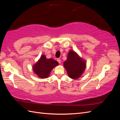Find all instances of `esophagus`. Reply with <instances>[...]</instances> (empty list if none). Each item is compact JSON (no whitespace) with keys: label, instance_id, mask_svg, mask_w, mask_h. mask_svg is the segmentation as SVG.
Returning a JSON list of instances; mask_svg holds the SVG:
<instances>
[{"label":"esophagus","instance_id":"obj_1","mask_svg":"<svg viewBox=\"0 0 120 120\" xmlns=\"http://www.w3.org/2000/svg\"><path fill=\"white\" fill-rule=\"evenodd\" d=\"M57 62L59 63V64H60V63H61V61H60V59H57Z\"/></svg>","mask_w":120,"mask_h":120}]
</instances>
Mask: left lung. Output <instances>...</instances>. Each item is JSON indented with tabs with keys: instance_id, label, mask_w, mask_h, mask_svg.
Instances as JSON below:
<instances>
[{
	"instance_id": "1",
	"label": "left lung",
	"mask_w": 120,
	"mask_h": 120,
	"mask_svg": "<svg viewBox=\"0 0 120 120\" xmlns=\"http://www.w3.org/2000/svg\"><path fill=\"white\" fill-rule=\"evenodd\" d=\"M64 66L67 70L69 77L76 79L81 77L86 67V62L75 51H69L67 60L64 63Z\"/></svg>"
}]
</instances>
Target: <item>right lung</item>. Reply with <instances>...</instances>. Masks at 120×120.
Masks as SVG:
<instances>
[{
  "instance_id": "obj_1",
  "label": "right lung",
  "mask_w": 120,
  "mask_h": 120,
  "mask_svg": "<svg viewBox=\"0 0 120 120\" xmlns=\"http://www.w3.org/2000/svg\"><path fill=\"white\" fill-rule=\"evenodd\" d=\"M59 65V63L52 59H46V56L42 54L40 59L35 64L32 69L34 74L39 78L45 79L49 76L52 69Z\"/></svg>"
}]
</instances>
